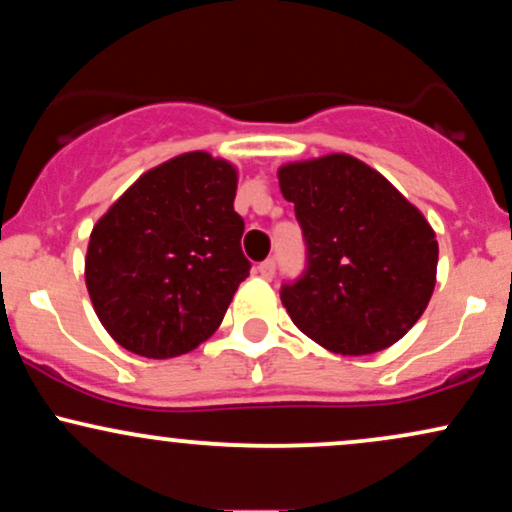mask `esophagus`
Returning <instances> with one entry per match:
<instances>
[{"instance_id":"1","label":"esophagus","mask_w":512,"mask_h":512,"mask_svg":"<svg viewBox=\"0 0 512 512\" xmlns=\"http://www.w3.org/2000/svg\"><path fill=\"white\" fill-rule=\"evenodd\" d=\"M274 269H276L274 260H264V262H260V267H257V272H260L262 279H272Z\"/></svg>"}]
</instances>
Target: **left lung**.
I'll return each instance as SVG.
<instances>
[{"mask_svg":"<svg viewBox=\"0 0 512 512\" xmlns=\"http://www.w3.org/2000/svg\"><path fill=\"white\" fill-rule=\"evenodd\" d=\"M276 178L308 243L303 279L281 289L293 325L342 356L399 342L436 289L438 240L426 216L349 154L284 163Z\"/></svg>","mask_w":512,"mask_h":512,"instance_id":"8db88e82","label":"left lung"}]
</instances>
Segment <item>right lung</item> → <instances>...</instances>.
<instances>
[{"mask_svg": "<svg viewBox=\"0 0 512 512\" xmlns=\"http://www.w3.org/2000/svg\"><path fill=\"white\" fill-rule=\"evenodd\" d=\"M236 190L231 161L187 151L139 175L96 221L86 289L122 349L173 358L219 330L250 274Z\"/></svg>", "mask_w": 512, "mask_h": 512, "instance_id": "1", "label": "right lung"}]
</instances>
